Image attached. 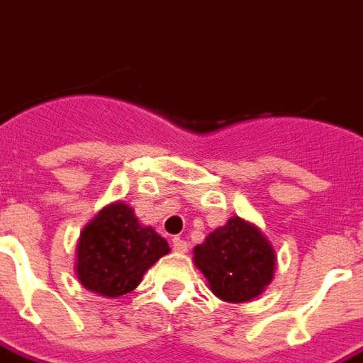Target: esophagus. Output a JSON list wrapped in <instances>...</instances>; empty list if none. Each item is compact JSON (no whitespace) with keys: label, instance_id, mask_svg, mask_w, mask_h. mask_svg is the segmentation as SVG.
<instances>
[{"label":"esophagus","instance_id":"1","mask_svg":"<svg viewBox=\"0 0 363 363\" xmlns=\"http://www.w3.org/2000/svg\"><path fill=\"white\" fill-rule=\"evenodd\" d=\"M172 248L179 253H184V252H188V242L186 240H182L181 237H175L172 240Z\"/></svg>","mask_w":363,"mask_h":363}]
</instances>
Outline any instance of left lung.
Here are the masks:
<instances>
[{
	"instance_id": "left-lung-1",
	"label": "left lung",
	"mask_w": 363,
	"mask_h": 363,
	"mask_svg": "<svg viewBox=\"0 0 363 363\" xmlns=\"http://www.w3.org/2000/svg\"><path fill=\"white\" fill-rule=\"evenodd\" d=\"M194 263L218 298L238 304L255 298L272 281L276 255L263 233L237 216L196 246Z\"/></svg>"
}]
</instances>
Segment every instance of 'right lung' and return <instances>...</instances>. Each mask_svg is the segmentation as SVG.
Returning <instances> with one entry per match:
<instances>
[{
    "label": "right lung",
    "mask_w": 363,
    "mask_h": 363,
    "mask_svg": "<svg viewBox=\"0 0 363 363\" xmlns=\"http://www.w3.org/2000/svg\"><path fill=\"white\" fill-rule=\"evenodd\" d=\"M167 252L166 238L140 225L134 211L119 201L102 208L79 235L76 274L85 289L117 298L134 291Z\"/></svg>",
    "instance_id": "obj_1"
}]
</instances>
